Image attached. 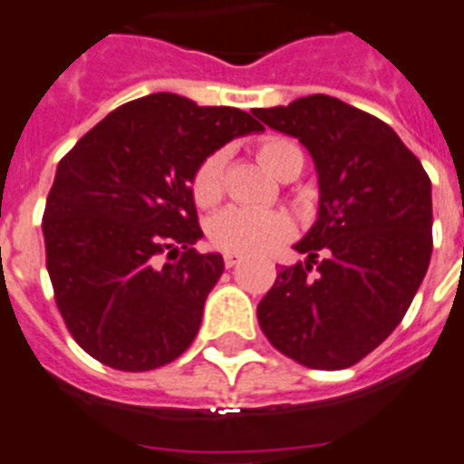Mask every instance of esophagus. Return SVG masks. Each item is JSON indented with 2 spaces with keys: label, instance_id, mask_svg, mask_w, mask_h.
<instances>
[{
  "label": "esophagus",
  "instance_id": "obj_1",
  "mask_svg": "<svg viewBox=\"0 0 464 464\" xmlns=\"http://www.w3.org/2000/svg\"><path fill=\"white\" fill-rule=\"evenodd\" d=\"M239 258H242V256H237V254H225V266H227V268H235L237 263H239Z\"/></svg>",
  "mask_w": 464,
  "mask_h": 464
}]
</instances>
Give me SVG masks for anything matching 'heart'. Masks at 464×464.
Returning <instances> with one entry per match:
<instances>
[{
  "label": "heart",
  "mask_w": 464,
  "mask_h": 464,
  "mask_svg": "<svg viewBox=\"0 0 464 464\" xmlns=\"http://www.w3.org/2000/svg\"><path fill=\"white\" fill-rule=\"evenodd\" d=\"M258 160L270 174L283 179L296 160H304L302 150L285 139L263 140L258 150ZM222 174H225V153L208 155L198 165L191 179V196L196 206L210 208L220 201ZM210 242L227 254H263L276 249L292 235V222L287 215L277 210H254V208H225L210 220Z\"/></svg>",
  "instance_id": "obj_1"
}]
</instances>
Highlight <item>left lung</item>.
I'll return each instance as SVG.
<instances>
[{
  "label": "left lung",
  "mask_w": 464,
  "mask_h": 464,
  "mask_svg": "<svg viewBox=\"0 0 464 464\" xmlns=\"http://www.w3.org/2000/svg\"><path fill=\"white\" fill-rule=\"evenodd\" d=\"M299 139L318 174L306 261L277 270L258 304L270 344L309 369H347L376 350L410 309L431 261V181L379 117L331 95L254 110Z\"/></svg>",
  "instance_id": "1"
}]
</instances>
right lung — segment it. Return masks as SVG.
<instances>
[{"instance_id": "1", "label": "right lung", "mask_w": 464, "mask_h": 464, "mask_svg": "<svg viewBox=\"0 0 464 464\" xmlns=\"http://www.w3.org/2000/svg\"><path fill=\"white\" fill-rule=\"evenodd\" d=\"M263 127L237 107L153 92L117 107L59 160L43 215L59 314L120 372L169 364L194 343L220 254H198L191 179L218 148ZM173 261L160 266V256Z\"/></svg>"}]
</instances>
